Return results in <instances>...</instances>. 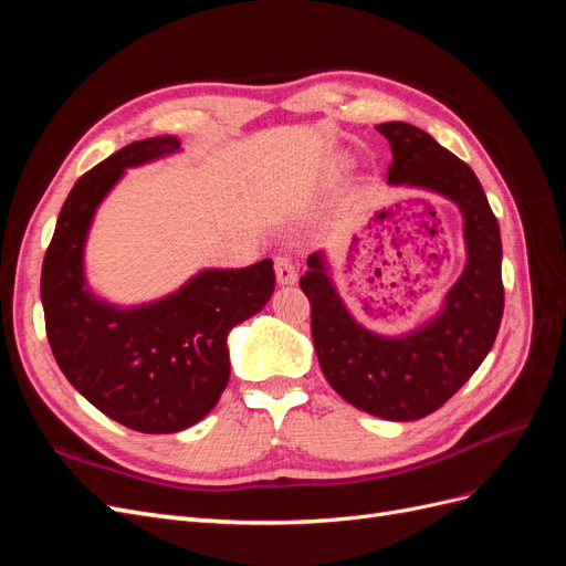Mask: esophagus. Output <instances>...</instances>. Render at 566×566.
Instances as JSON below:
<instances>
[{"label":"esophagus","mask_w":566,"mask_h":566,"mask_svg":"<svg viewBox=\"0 0 566 566\" xmlns=\"http://www.w3.org/2000/svg\"><path fill=\"white\" fill-rule=\"evenodd\" d=\"M276 279L281 285H295L297 283V269L287 260V256H276Z\"/></svg>","instance_id":"obj_1"}]
</instances>
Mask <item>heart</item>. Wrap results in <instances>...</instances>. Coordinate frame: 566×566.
I'll use <instances>...</instances> for the list:
<instances>
[{
	"label": "heart",
	"instance_id": "1",
	"mask_svg": "<svg viewBox=\"0 0 566 566\" xmlns=\"http://www.w3.org/2000/svg\"><path fill=\"white\" fill-rule=\"evenodd\" d=\"M345 165H347V163H345Z\"/></svg>",
	"mask_w": 566,
	"mask_h": 566
}]
</instances>
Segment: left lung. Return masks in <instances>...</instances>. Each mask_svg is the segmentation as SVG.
I'll return each mask as SVG.
<instances>
[{"mask_svg": "<svg viewBox=\"0 0 566 566\" xmlns=\"http://www.w3.org/2000/svg\"><path fill=\"white\" fill-rule=\"evenodd\" d=\"M391 148L389 186L451 200L462 217L465 266L441 306L413 331L375 333L358 321L316 250L300 279L312 302V335L325 380L366 413L406 422L434 413L465 385L493 347L503 318L501 229L472 169L408 123L375 127Z\"/></svg>", "mask_w": 566, "mask_h": 566, "instance_id": "8db88e82", "label": "left lung"}]
</instances>
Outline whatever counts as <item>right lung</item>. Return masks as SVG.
I'll return each mask as SVG.
<instances>
[{
	"mask_svg": "<svg viewBox=\"0 0 566 566\" xmlns=\"http://www.w3.org/2000/svg\"><path fill=\"white\" fill-rule=\"evenodd\" d=\"M181 153L175 136L134 142L80 177L42 264L46 337L63 375L115 422L172 434L200 422L229 385L227 337L273 295V262L200 269L175 293L115 304L94 293L84 248L101 202L127 169Z\"/></svg>",
	"mask_w": 566,
	"mask_h": 566,
	"instance_id": "obj_1",
	"label": "right lung"
}]
</instances>
